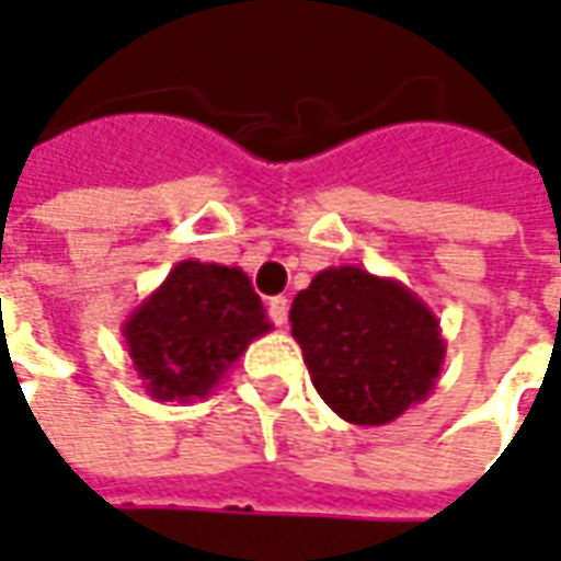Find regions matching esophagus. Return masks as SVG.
Listing matches in <instances>:
<instances>
[{"label":"esophagus","mask_w":561,"mask_h":561,"mask_svg":"<svg viewBox=\"0 0 561 561\" xmlns=\"http://www.w3.org/2000/svg\"><path fill=\"white\" fill-rule=\"evenodd\" d=\"M287 313H289L287 296H274V299L268 301V317H272L274 325H287Z\"/></svg>","instance_id":"esophagus-1"}]
</instances>
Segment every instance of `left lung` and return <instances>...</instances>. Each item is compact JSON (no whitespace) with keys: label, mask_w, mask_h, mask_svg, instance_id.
I'll return each mask as SVG.
<instances>
[{"label":"left lung","mask_w":561,"mask_h":561,"mask_svg":"<svg viewBox=\"0 0 561 561\" xmlns=\"http://www.w3.org/2000/svg\"><path fill=\"white\" fill-rule=\"evenodd\" d=\"M289 323L317 392L353 426H387L438 383V317L396 277L323 268L293 299Z\"/></svg>","instance_id":"obj_1"}]
</instances>
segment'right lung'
Segmentation results:
<instances>
[{
	"label": "right lung",
	"instance_id": "1",
	"mask_svg": "<svg viewBox=\"0 0 561 561\" xmlns=\"http://www.w3.org/2000/svg\"><path fill=\"white\" fill-rule=\"evenodd\" d=\"M268 329L241 268L184 260L126 317L123 341L153 399L193 401L210 396L250 341Z\"/></svg>",
	"mask_w": 561,
	"mask_h": 561
}]
</instances>
